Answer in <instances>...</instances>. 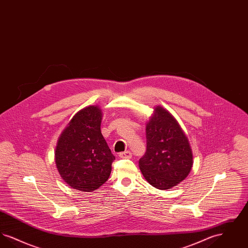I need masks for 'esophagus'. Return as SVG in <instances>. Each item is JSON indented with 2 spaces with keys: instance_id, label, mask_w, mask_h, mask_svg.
Listing matches in <instances>:
<instances>
[{
  "instance_id": "obj_1",
  "label": "esophagus",
  "mask_w": 248,
  "mask_h": 248,
  "mask_svg": "<svg viewBox=\"0 0 248 248\" xmlns=\"http://www.w3.org/2000/svg\"><path fill=\"white\" fill-rule=\"evenodd\" d=\"M119 157L123 158V159H130L132 157V154L129 151H126V152H124V153L119 154Z\"/></svg>"
}]
</instances>
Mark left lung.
Here are the masks:
<instances>
[{
    "label": "left lung",
    "instance_id": "obj_1",
    "mask_svg": "<svg viewBox=\"0 0 248 248\" xmlns=\"http://www.w3.org/2000/svg\"><path fill=\"white\" fill-rule=\"evenodd\" d=\"M147 150L140 159L145 179L154 188L168 189L188 177L192 167L189 140L174 116L157 106L146 124Z\"/></svg>",
    "mask_w": 248,
    "mask_h": 248
}]
</instances>
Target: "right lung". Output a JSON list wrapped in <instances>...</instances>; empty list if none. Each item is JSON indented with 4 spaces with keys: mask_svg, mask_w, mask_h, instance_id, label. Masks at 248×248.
Wrapping results in <instances>:
<instances>
[{
    "mask_svg": "<svg viewBox=\"0 0 248 248\" xmlns=\"http://www.w3.org/2000/svg\"><path fill=\"white\" fill-rule=\"evenodd\" d=\"M101 119L98 107H86L72 117L59 137L56 165L60 177L72 189L93 191L110 175L115 157L101 134Z\"/></svg>",
    "mask_w": 248,
    "mask_h": 248,
    "instance_id": "right-lung-1",
    "label": "right lung"
}]
</instances>
